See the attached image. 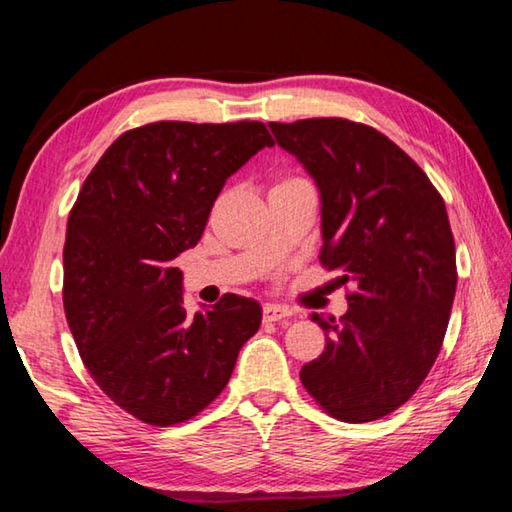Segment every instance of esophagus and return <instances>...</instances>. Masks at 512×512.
<instances>
[{
	"mask_svg": "<svg viewBox=\"0 0 512 512\" xmlns=\"http://www.w3.org/2000/svg\"><path fill=\"white\" fill-rule=\"evenodd\" d=\"M291 311L280 305H264V320L266 323H277V320H289Z\"/></svg>",
	"mask_w": 512,
	"mask_h": 512,
	"instance_id": "obj_1",
	"label": "esophagus"
}]
</instances>
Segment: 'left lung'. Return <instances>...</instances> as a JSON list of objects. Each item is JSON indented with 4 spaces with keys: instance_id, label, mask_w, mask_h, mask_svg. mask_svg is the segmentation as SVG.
<instances>
[{
    "instance_id": "1",
    "label": "left lung",
    "mask_w": 512,
    "mask_h": 512,
    "mask_svg": "<svg viewBox=\"0 0 512 512\" xmlns=\"http://www.w3.org/2000/svg\"><path fill=\"white\" fill-rule=\"evenodd\" d=\"M268 126L320 189V264L354 287L348 314L311 316L325 352L300 381L336 420H379L411 400L443 348L458 277L445 201L372 126L343 117Z\"/></svg>"
}]
</instances>
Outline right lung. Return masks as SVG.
<instances>
[{
	"instance_id": "1",
	"label": "right lung",
	"mask_w": 512,
	"mask_h": 512,
	"mask_svg": "<svg viewBox=\"0 0 512 512\" xmlns=\"http://www.w3.org/2000/svg\"><path fill=\"white\" fill-rule=\"evenodd\" d=\"M273 146L262 121H153L119 135L67 219L63 307L90 377L153 427L192 420L228 384L262 307L235 293L187 314L173 266L232 173Z\"/></svg>"
}]
</instances>
